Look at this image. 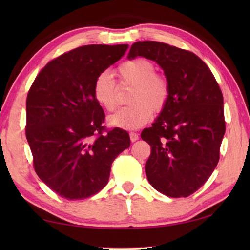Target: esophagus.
<instances>
[{"instance_id": "esophagus-1", "label": "esophagus", "mask_w": 250, "mask_h": 250, "mask_svg": "<svg viewBox=\"0 0 250 250\" xmlns=\"http://www.w3.org/2000/svg\"><path fill=\"white\" fill-rule=\"evenodd\" d=\"M130 140H131V142H135V141L139 140V135H137V133H135V132H131Z\"/></svg>"}]
</instances>
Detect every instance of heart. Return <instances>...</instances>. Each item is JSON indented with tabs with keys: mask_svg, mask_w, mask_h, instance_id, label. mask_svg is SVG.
Listing matches in <instances>:
<instances>
[{
	"mask_svg": "<svg viewBox=\"0 0 250 250\" xmlns=\"http://www.w3.org/2000/svg\"><path fill=\"white\" fill-rule=\"evenodd\" d=\"M120 83L131 84L129 103L111 115L108 122L125 130H134L150 120L152 111L160 113L166 107L171 86L168 78L156 72L155 63L146 58H136L122 63L117 68ZM94 100L107 111L115 110L117 106L116 83L107 71L101 72L95 77L92 88Z\"/></svg>",
	"mask_w": 250,
	"mask_h": 250,
	"instance_id": "b5f03b06",
	"label": "heart"
}]
</instances>
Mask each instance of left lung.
I'll return each mask as SVG.
<instances>
[{
  "label": "left lung",
  "instance_id": "1",
  "mask_svg": "<svg viewBox=\"0 0 250 250\" xmlns=\"http://www.w3.org/2000/svg\"><path fill=\"white\" fill-rule=\"evenodd\" d=\"M145 57L160 65L171 95L142 140L151 147L145 164L150 185L171 198H187L209 178L226 132L224 97L209 67L193 52L153 41L136 42L128 59Z\"/></svg>",
  "mask_w": 250,
  "mask_h": 250
}]
</instances>
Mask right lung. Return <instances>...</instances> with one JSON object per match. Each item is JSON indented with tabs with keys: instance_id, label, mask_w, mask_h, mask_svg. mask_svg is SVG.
I'll return each mask as SVG.
<instances>
[{
	"instance_id": "obj_1",
	"label": "right lung",
	"mask_w": 250,
	"mask_h": 250,
	"mask_svg": "<svg viewBox=\"0 0 250 250\" xmlns=\"http://www.w3.org/2000/svg\"><path fill=\"white\" fill-rule=\"evenodd\" d=\"M129 45H86L42 68L26 97L25 136L35 172L67 200L89 198L108 183L111 163L130 146L128 132L107 129L94 100L95 77Z\"/></svg>"
}]
</instances>
